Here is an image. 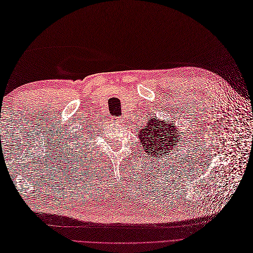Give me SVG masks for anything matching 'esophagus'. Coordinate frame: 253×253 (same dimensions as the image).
I'll list each match as a JSON object with an SVG mask.
<instances>
[{"label": "esophagus", "mask_w": 253, "mask_h": 253, "mask_svg": "<svg viewBox=\"0 0 253 253\" xmlns=\"http://www.w3.org/2000/svg\"><path fill=\"white\" fill-rule=\"evenodd\" d=\"M124 120H125V118L124 117H118V118H115V121L117 124H120V123H124Z\"/></svg>", "instance_id": "34e87169"}]
</instances>
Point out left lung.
<instances>
[{
  "instance_id": "left-lung-1",
  "label": "left lung",
  "mask_w": 253,
  "mask_h": 253,
  "mask_svg": "<svg viewBox=\"0 0 253 253\" xmlns=\"http://www.w3.org/2000/svg\"><path fill=\"white\" fill-rule=\"evenodd\" d=\"M137 136L146 155H152L156 159L176 151L181 137L173 121L160 120L156 116L149 119Z\"/></svg>"
}]
</instances>
